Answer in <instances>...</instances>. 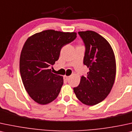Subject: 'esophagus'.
<instances>
[{"mask_svg": "<svg viewBox=\"0 0 132 132\" xmlns=\"http://www.w3.org/2000/svg\"><path fill=\"white\" fill-rule=\"evenodd\" d=\"M70 77H71V76H64V78H65V79L66 80H68L70 78Z\"/></svg>", "mask_w": 132, "mask_h": 132, "instance_id": "esophagus-1", "label": "esophagus"}]
</instances>
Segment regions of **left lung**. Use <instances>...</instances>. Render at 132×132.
I'll use <instances>...</instances> for the list:
<instances>
[{
	"label": "left lung",
	"mask_w": 132,
	"mask_h": 132,
	"mask_svg": "<svg viewBox=\"0 0 132 132\" xmlns=\"http://www.w3.org/2000/svg\"><path fill=\"white\" fill-rule=\"evenodd\" d=\"M85 46L83 64L89 68L81 76L74 92L80 101L93 106L103 101L110 93L116 77V60L110 44L95 31H78Z\"/></svg>",
	"instance_id": "obj_1"
}]
</instances>
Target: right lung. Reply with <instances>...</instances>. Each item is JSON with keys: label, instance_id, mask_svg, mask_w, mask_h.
Here are the masks:
<instances>
[{"label": "right lung", "instance_id": "add662e5", "mask_svg": "<svg viewBox=\"0 0 132 132\" xmlns=\"http://www.w3.org/2000/svg\"><path fill=\"white\" fill-rule=\"evenodd\" d=\"M76 38V32L47 30L27 39L20 56V73L25 89L36 102L46 105L57 97L63 77L49 67L58 60L61 48Z\"/></svg>", "mask_w": 132, "mask_h": 132}]
</instances>
